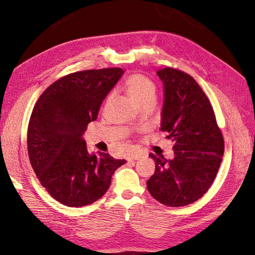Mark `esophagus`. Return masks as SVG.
<instances>
[{"label": "esophagus", "mask_w": 255, "mask_h": 255, "mask_svg": "<svg viewBox=\"0 0 255 255\" xmlns=\"http://www.w3.org/2000/svg\"><path fill=\"white\" fill-rule=\"evenodd\" d=\"M143 156H144V154L141 153V152H134V153H131L130 155L128 156V161H132V160L136 161V160L143 158Z\"/></svg>", "instance_id": "1"}]
</instances>
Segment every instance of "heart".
Returning <instances> with one entry per match:
<instances>
[{"label":"heart","instance_id":"obj_1","mask_svg":"<svg viewBox=\"0 0 255 255\" xmlns=\"http://www.w3.org/2000/svg\"><path fill=\"white\" fill-rule=\"evenodd\" d=\"M127 94L138 105L144 100L154 99L155 85L149 78L142 74H132L125 82Z\"/></svg>","mask_w":255,"mask_h":255}]
</instances>
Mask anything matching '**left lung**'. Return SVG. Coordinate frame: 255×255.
Masks as SVG:
<instances>
[{
    "label": "left lung",
    "instance_id": "8db88e82",
    "mask_svg": "<svg viewBox=\"0 0 255 255\" xmlns=\"http://www.w3.org/2000/svg\"><path fill=\"white\" fill-rule=\"evenodd\" d=\"M156 75L163 83L161 130L174 142V158L149 154L155 171L147 188L161 204L181 207L196 202L213 184L224 155V138L209 100L191 75L172 68Z\"/></svg>",
    "mask_w": 255,
    "mask_h": 255
}]
</instances>
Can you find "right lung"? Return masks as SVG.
Here are the masks:
<instances>
[{
  "instance_id": "add662e5",
  "label": "right lung",
  "mask_w": 255,
  "mask_h": 255,
  "mask_svg": "<svg viewBox=\"0 0 255 255\" xmlns=\"http://www.w3.org/2000/svg\"><path fill=\"white\" fill-rule=\"evenodd\" d=\"M124 70L108 68L68 74L48 86L32 110L27 150L36 176L51 197L69 207L93 204L126 160L86 149L83 134Z\"/></svg>"
}]
</instances>
